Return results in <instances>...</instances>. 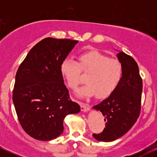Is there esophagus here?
Instances as JSON below:
<instances>
[{
	"mask_svg": "<svg viewBox=\"0 0 157 157\" xmlns=\"http://www.w3.org/2000/svg\"><path fill=\"white\" fill-rule=\"evenodd\" d=\"M80 104L81 111H84V112H86V111H89V109H90V105H89V104L84 103V102H80Z\"/></svg>",
	"mask_w": 157,
	"mask_h": 157,
	"instance_id": "1",
	"label": "esophagus"
}]
</instances>
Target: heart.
<instances>
[{
  "label": "heart",
  "instance_id": "obj_1",
  "mask_svg": "<svg viewBox=\"0 0 157 157\" xmlns=\"http://www.w3.org/2000/svg\"><path fill=\"white\" fill-rule=\"evenodd\" d=\"M80 63L71 57H66L61 65V71L68 85L76 91L83 82L82 71L88 75V83L79 91V96L92 97L99 99L109 97L117 88L122 77V66L120 61L110 59L97 51L81 54Z\"/></svg>",
  "mask_w": 157,
  "mask_h": 157
}]
</instances>
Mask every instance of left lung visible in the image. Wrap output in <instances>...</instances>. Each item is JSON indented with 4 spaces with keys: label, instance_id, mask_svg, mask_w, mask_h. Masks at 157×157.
I'll use <instances>...</instances> for the list:
<instances>
[{
    "label": "left lung",
    "instance_id": "1",
    "mask_svg": "<svg viewBox=\"0 0 157 157\" xmlns=\"http://www.w3.org/2000/svg\"><path fill=\"white\" fill-rule=\"evenodd\" d=\"M122 66V77L117 88L105 100L93 106L105 117V127L94 134L98 141L112 142L125 134L136 122L141 109L142 80L138 65L131 56L117 54Z\"/></svg>",
    "mask_w": 157,
    "mask_h": 157
}]
</instances>
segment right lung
Returning <instances> with one entry per match:
<instances>
[{"mask_svg": "<svg viewBox=\"0 0 157 157\" xmlns=\"http://www.w3.org/2000/svg\"><path fill=\"white\" fill-rule=\"evenodd\" d=\"M78 41L46 37L30 50L15 76L12 100L21 127L48 141L63 131L66 115L80 112L64 84L61 65Z\"/></svg>", "mask_w": 157, "mask_h": 157, "instance_id": "add662e5", "label": "right lung"}]
</instances>
